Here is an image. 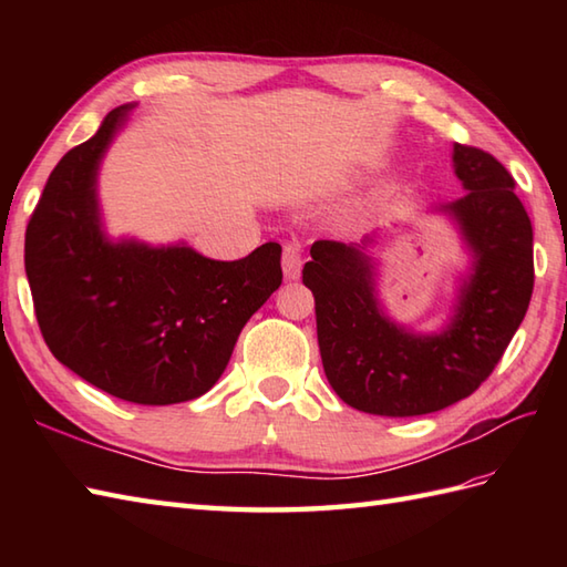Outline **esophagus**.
I'll return each instance as SVG.
<instances>
[{"label": "esophagus", "mask_w": 567, "mask_h": 567, "mask_svg": "<svg viewBox=\"0 0 567 567\" xmlns=\"http://www.w3.org/2000/svg\"><path fill=\"white\" fill-rule=\"evenodd\" d=\"M282 272L287 280H297L302 272V248L299 244H287L282 248Z\"/></svg>", "instance_id": "34e87169"}]
</instances>
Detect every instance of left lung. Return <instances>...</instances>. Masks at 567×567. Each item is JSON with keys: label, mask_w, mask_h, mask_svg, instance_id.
I'll use <instances>...</instances> for the list:
<instances>
[{"label": "left lung", "mask_w": 567, "mask_h": 567, "mask_svg": "<svg viewBox=\"0 0 567 567\" xmlns=\"http://www.w3.org/2000/svg\"><path fill=\"white\" fill-rule=\"evenodd\" d=\"M453 171L463 197L436 204L461 234L470 268L441 331L396 323L378 295L380 231L360 244L317 240L302 280L317 302L327 380L358 412L421 416L465 400L507 351L534 292V228L514 177L489 153L457 146Z\"/></svg>", "instance_id": "1"}]
</instances>
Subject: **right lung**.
Returning <instances> with one entry per match:
<instances>
[{
	"mask_svg": "<svg viewBox=\"0 0 567 567\" xmlns=\"http://www.w3.org/2000/svg\"><path fill=\"white\" fill-rule=\"evenodd\" d=\"M136 104L104 116L63 155L27 228L23 262L51 353L124 402L197 400L228 365L240 329L282 282L280 244L212 260L187 244L110 238L100 165Z\"/></svg>",
	"mask_w": 567,
	"mask_h": 567,
	"instance_id": "add662e5",
	"label": "right lung"
}]
</instances>
